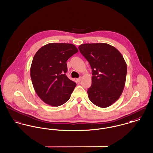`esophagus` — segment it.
<instances>
[{
	"instance_id": "esophagus-1",
	"label": "esophagus",
	"mask_w": 153,
	"mask_h": 153,
	"mask_svg": "<svg viewBox=\"0 0 153 153\" xmlns=\"http://www.w3.org/2000/svg\"><path fill=\"white\" fill-rule=\"evenodd\" d=\"M81 79H82V78L81 77H79V78H78V79H76V81H77V82H79L80 81H81Z\"/></svg>"
}]
</instances>
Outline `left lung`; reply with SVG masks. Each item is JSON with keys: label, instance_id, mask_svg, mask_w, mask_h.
<instances>
[{"label": "left lung", "instance_id": "obj_1", "mask_svg": "<svg viewBox=\"0 0 153 153\" xmlns=\"http://www.w3.org/2000/svg\"><path fill=\"white\" fill-rule=\"evenodd\" d=\"M78 48L92 71L89 100L99 107H109L119 99L125 86L127 66L123 55L105 43L82 44Z\"/></svg>", "mask_w": 153, "mask_h": 153}]
</instances>
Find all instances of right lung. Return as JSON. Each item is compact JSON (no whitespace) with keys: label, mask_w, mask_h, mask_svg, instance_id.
I'll list each match as a JSON object with an SVG mask.
<instances>
[{"label":"right lung","mask_w":153,"mask_h":153,"mask_svg":"<svg viewBox=\"0 0 153 153\" xmlns=\"http://www.w3.org/2000/svg\"><path fill=\"white\" fill-rule=\"evenodd\" d=\"M78 52L72 44L50 43L35 53L30 77L35 92L45 103L58 107L69 99L76 84L66 75V61Z\"/></svg>","instance_id":"1"}]
</instances>
